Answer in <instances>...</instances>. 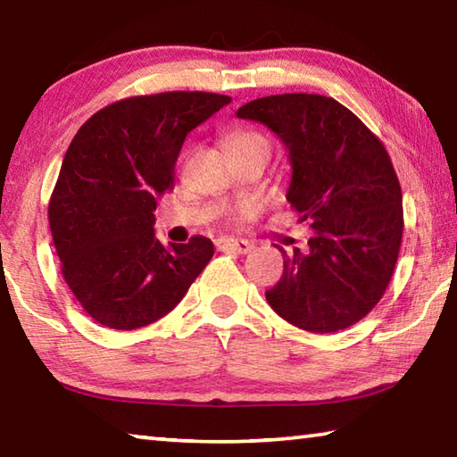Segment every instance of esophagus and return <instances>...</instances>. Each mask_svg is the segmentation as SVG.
<instances>
[{"label":"esophagus","mask_w":457,"mask_h":457,"mask_svg":"<svg viewBox=\"0 0 457 457\" xmlns=\"http://www.w3.org/2000/svg\"><path fill=\"white\" fill-rule=\"evenodd\" d=\"M220 252H231V253H247L252 250V244L245 239H234V237H223L215 242Z\"/></svg>","instance_id":"34e87169"}]
</instances>
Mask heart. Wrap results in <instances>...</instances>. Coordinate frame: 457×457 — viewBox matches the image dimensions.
<instances>
[{
  "instance_id": "heart-1",
  "label": "heart",
  "mask_w": 457,
  "mask_h": 457,
  "mask_svg": "<svg viewBox=\"0 0 457 457\" xmlns=\"http://www.w3.org/2000/svg\"><path fill=\"white\" fill-rule=\"evenodd\" d=\"M229 154L242 153V151H266L270 153V143L264 135L256 133V130H236L231 133L226 141ZM253 213V205H242L237 212L231 213L234 221H244Z\"/></svg>"
}]
</instances>
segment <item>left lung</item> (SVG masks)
<instances>
[{
  "label": "left lung",
  "mask_w": 457,
  "mask_h": 457,
  "mask_svg": "<svg viewBox=\"0 0 457 457\" xmlns=\"http://www.w3.org/2000/svg\"><path fill=\"white\" fill-rule=\"evenodd\" d=\"M288 149L286 199L312 228L308 252L284 256L268 304L294 327L337 332L373 311L403 236V197L383 143L349 108L320 95H274L237 108Z\"/></svg>",
  "instance_id": "8db88e82"
}]
</instances>
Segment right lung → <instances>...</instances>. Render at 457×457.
Instances as JSON below:
<instances>
[{
    "instance_id": "1",
    "label": "right lung",
    "mask_w": 457,
    "mask_h": 457,
    "mask_svg": "<svg viewBox=\"0 0 457 457\" xmlns=\"http://www.w3.org/2000/svg\"><path fill=\"white\" fill-rule=\"evenodd\" d=\"M229 100L185 90L130 96L74 135L48 220L68 288L103 327L135 330L163 319L212 260L204 236L161 244L153 212L173 189L185 137Z\"/></svg>"
}]
</instances>
